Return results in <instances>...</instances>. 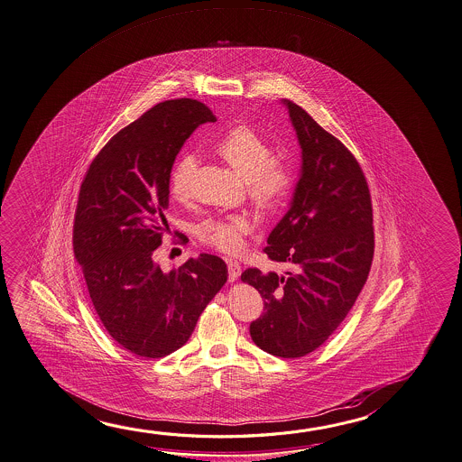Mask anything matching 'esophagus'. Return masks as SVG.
<instances>
[{"label": "esophagus", "instance_id": "34e87169", "mask_svg": "<svg viewBox=\"0 0 462 462\" xmlns=\"http://www.w3.org/2000/svg\"><path fill=\"white\" fill-rule=\"evenodd\" d=\"M243 267L241 263L236 261H227V273H229V282H235L237 278L241 277Z\"/></svg>", "mask_w": 462, "mask_h": 462}]
</instances>
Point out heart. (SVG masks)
I'll return each instance as SVG.
<instances>
[{
	"instance_id": "heart-1",
	"label": "heart",
	"mask_w": 462,
	"mask_h": 462,
	"mask_svg": "<svg viewBox=\"0 0 462 462\" xmlns=\"http://www.w3.org/2000/svg\"><path fill=\"white\" fill-rule=\"evenodd\" d=\"M215 152L245 179V192L257 210L273 213L285 203L293 185V174L282 161L272 160V148L261 134L251 126H235L219 138ZM195 164L192 154H184L171 171L169 189L176 200L189 199ZM251 229V219L233 215L203 221L199 226V237L217 251L236 254L243 249L244 236Z\"/></svg>"
}]
</instances>
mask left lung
Here are the masks:
<instances>
[{
    "label": "left lung",
    "instance_id": "8db88e82",
    "mask_svg": "<svg viewBox=\"0 0 462 462\" xmlns=\"http://www.w3.org/2000/svg\"><path fill=\"white\" fill-rule=\"evenodd\" d=\"M301 146V174L285 217L263 252L291 270H244L263 301L251 324L254 344L282 358L314 352L334 334L366 283L373 252L368 182L344 143L306 110L283 99Z\"/></svg>",
    "mask_w": 462,
    "mask_h": 462
}]
</instances>
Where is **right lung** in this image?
Returning a JSON list of instances; mask_svg holds the SVG:
<instances>
[{
	"label": "right lung",
	"mask_w": 462,
	"mask_h": 462,
	"mask_svg": "<svg viewBox=\"0 0 462 462\" xmlns=\"http://www.w3.org/2000/svg\"><path fill=\"white\" fill-rule=\"evenodd\" d=\"M195 99L161 102L110 138L84 176L73 251L109 336L143 358L176 352L226 283L223 259L200 254L162 272L154 251L168 229L169 179L185 140L215 122Z\"/></svg>",
	"instance_id": "obj_1"
}]
</instances>
